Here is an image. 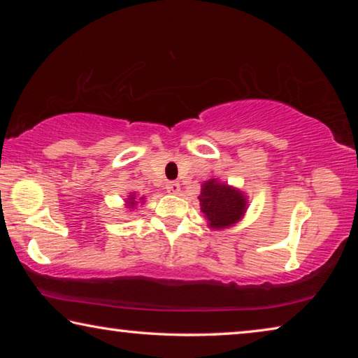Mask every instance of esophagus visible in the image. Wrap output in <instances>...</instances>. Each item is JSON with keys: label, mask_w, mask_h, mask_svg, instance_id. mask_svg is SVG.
Returning <instances> with one entry per match:
<instances>
[{"label": "esophagus", "mask_w": 358, "mask_h": 358, "mask_svg": "<svg viewBox=\"0 0 358 358\" xmlns=\"http://www.w3.org/2000/svg\"><path fill=\"white\" fill-rule=\"evenodd\" d=\"M166 191L169 194H178L180 192V183H177V181H169V183H166Z\"/></svg>", "instance_id": "34e87169"}]
</instances>
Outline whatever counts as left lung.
<instances>
[{
  "label": "left lung",
  "mask_w": 358,
  "mask_h": 358,
  "mask_svg": "<svg viewBox=\"0 0 358 358\" xmlns=\"http://www.w3.org/2000/svg\"><path fill=\"white\" fill-rule=\"evenodd\" d=\"M199 201L205 217L210 221V227L213 229L227 227L245 213L246 201L241 192L215 180L203 185Z\"/></svg>",
  "instance_id": "1"
}]
</instances>
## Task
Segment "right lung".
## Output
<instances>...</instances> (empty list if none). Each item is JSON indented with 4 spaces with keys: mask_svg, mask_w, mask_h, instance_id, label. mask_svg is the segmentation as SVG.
I'll list each match as a JSON object with an SVG mask.
<instances>
[{
    "mask_svg": "<svg viewBox=\"0 0 358 358\" xmlns=\"http://www.w3.org/2000/svg\"><path fill=\"white\" fill-rule=\"evenodd\" d=\"M134 199H136L134 196H129V202H128L129 205H128V207H134V205H136V201H134Z\"/></svg>",
    "mask_w": 358,
    "mask_h": 358,
    "instance_id": "1",
    "label": "right lung"
}]
</instances>
